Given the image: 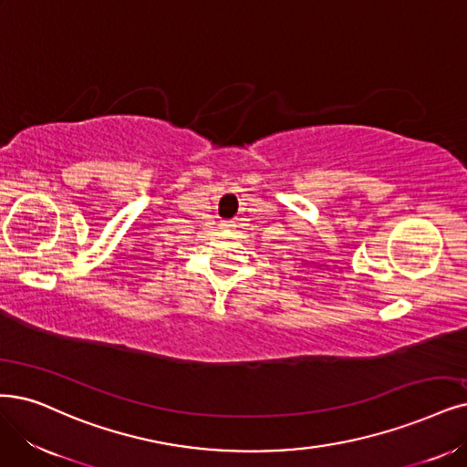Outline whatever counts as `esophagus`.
<instances>
[{
    "mask_svg": "<svg viewBox=\"0 0 467 467\" xmlns=\"http://www.w3.org/2000/svg\"><path fill=\"white\" fill-rule=\"evenodd\" d=\"M234 227V223L233 221H221V229H224V231H231Z\"/></svg>",
    "mask_w": 467,
    "mask_h": 467,
    "instance_id": "obj_1",
    "label": "esophagus"
}]
</instances>
